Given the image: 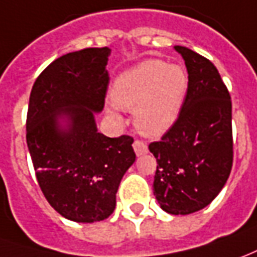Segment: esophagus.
<instances>
[{
	"mask_svg": "<svg viewBox=\"0 0 257 257\" xmlns=\"http://www.w3.org/2000/svg\"><path fill=\"white\" fill-rule=\"evenodd\" d=\"M134 150H135V153H136V156H143V154L147 153V145L141 141H135Z\"/></svg>",
	"mask_w": 257,
	"mask_h": 257,
	"instance_id": "1",
	"label": "esophagus"
}]
</instances>
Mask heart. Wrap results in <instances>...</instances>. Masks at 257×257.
Returning a JSON list of instances; mask_svg holds the SVG:
<instances>
[{
    "label": "heart",
    "mask_w": 257,
    "mask_h": 257,
    "mask_svg": "<svg viewBox=\"0 0 257 257\" xmlns=\"http://www.w3.org/2000/svg\"><path fill=\"white\" fill-rule=\"evenodd\" d=\"M189 90L188 71L181 64L143 61L122 72L112 85L107 114L121 121V111L134 110L138 131L149 138L167 134L178 121Z\"/></svg>",
    "instance_id": "b5f03b06"
}]
</instances>
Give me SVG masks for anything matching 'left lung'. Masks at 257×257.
<instances>
[{
    "label": "left lung",
    "instance_id": "left-lung-1",
    "mask_svg": "<svg viewBox=\"0 0 257 257\" xmlns=\"http://www.w3.org/2000/svg\"><path fill=\"white\" fill-rule=\"evenodd\" d=\"M189 76L178 121L149 145L157 160L153 193L170 214L199 211L220 193L232 167V105L217 68L189 48L175 46Z\"/></svg>",
    "mask_w": 257,
    "mask_h": 257
}]
</instances>
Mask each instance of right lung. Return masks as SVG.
<instances>
[{"instance_id":"1","label":"right lung","mask_w":257,"mask_h":257,"mask_svg":"<svg viewBox=\"0 0 257 257\" xmlns=\"http://www.w3.org/2000/svg\"><path fill=\"white\" fill-rule=\"evenodd\" d=\"M111 50L85 48L51 62L29 98L26 142L48 203L71 221L105 220L123 174L135 163L134 139L100 134Z\"/></svg>"}]
</instances>
